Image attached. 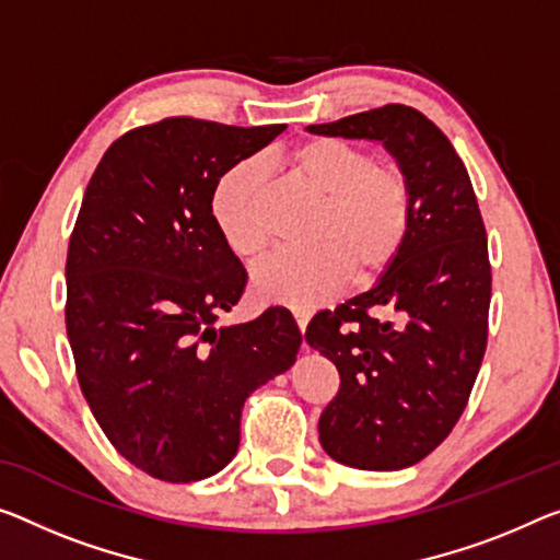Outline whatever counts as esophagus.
Instances as JSON below:
<instances>
[{"instance_id":"34e87169","label":"esophagus","mask_w":560,"mask_h":560,"mask_svg":"<svg viewBox=\"0 0 560 560\" xmlns=\"http://www.w3.org/2000/svg\"><path fill=\"white\" fill-rule=\"evenodd\" d=\"M292 315H295V323H298V328H300V332H305V328H307V320H310V313L307 310H292Z\"/></svg>"}]
</instances>
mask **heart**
<instances>
[{"label": "heart", "instance_id": "heart-1", "mask_svg": "<svg viewBox=\"0 0 560 560\" xmlns=\"http://www.w3.org/2000/svg\"><path fill=\"white\" fill-rule=\"evenodd\" d=\"M285 165L320 200L310 230L315 247L265 260L253 275L257 298L313 307L346 285L350 275L370 280L390 268L412 220L406 172L393 162H375L370 152L335 137L300 142L288 152ZM265 192L268 172L257 160L232 165L212 192V214L228 245L250 260L270 245Z\"/></svg>", "mask_w": 560, "mask_h": 560}]
</instances>
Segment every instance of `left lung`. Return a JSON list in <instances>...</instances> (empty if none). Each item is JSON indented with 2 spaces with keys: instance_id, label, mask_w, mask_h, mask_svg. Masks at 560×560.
Returning <instances> with one entry per match:
<instances>
[{
  "instance_id": "8db88e82",
  "label": "left lung",
  "mask_w": 560,
  "mask_h": 560,
  "mask_svg": "<svg viewBox=\"0 0 560 560\" xmlns=\"http://www.w3.org/2000/svg\"><path fill=\"white\" fill-rule=\"evenodd\" d=\"M313 135L383 142L406 172L412 220L368 292L317 313L305 340L340 373L320 443L358 470H400L433 453L468 406L488 342L490 262L468 170L423 112L385 105Z\"/></svg>"
}]
</instances>
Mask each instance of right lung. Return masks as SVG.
I'll return each instance as SVG.
<instances>
[{
  "label": "right lung",
  "instance_id": "right-lung-1",
  "mask_svg": "<svg viewBox=\"0 0 560 560\" xmlns=\"http://www.w3.org/2000/svg\"><path fill=\"white\" fill-rule=\"evenodd\" d=\"M282 130L165 117L112 142L84 190L67 253L77 377L109 443L167 483L235 458L247 395L303 342L285 307L214 325L247 282L212 214L214 185Z\"/></svg>",
  "mask_w": 560,
  "mask_h": 560
}]
</instances>
